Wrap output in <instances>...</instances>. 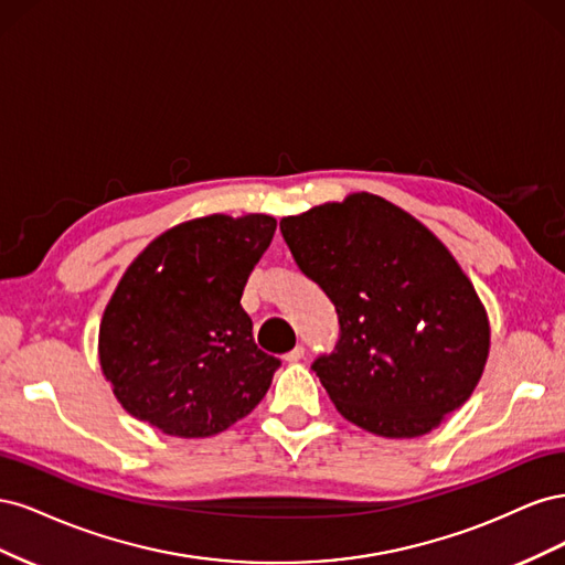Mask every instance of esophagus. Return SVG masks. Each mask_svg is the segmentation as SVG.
<instances>
[{"mask_svg": "<svg viewBox=\"0 0 565 565\" xmlns=\"http://www.w3.org/2000/svg\"><path fill=\"white\" fill-rule=\"evenodd\" d=\"M303 358V347H295L289 353H285V361L287 363H299Z\"/></svg>", "mask_w": 565, "mask_h": 565, "instance_id": "esophagus-1", "label": "esophagus"}]
</instances>
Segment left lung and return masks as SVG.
<instances>
[{"mask_svg":"<svg viewBox=\"0 0 565 565\" xmlns=\"http://www.w3.org/2000/svg\"><path fill=\"white\" fill-rule=\"evenodd\" d=\"M297 266L339 316L313 370L339 415L384 438L429 434L481 382L490 322L450 249L413 214L351 193L280 221Z\"/></svg>","mask_w":565,"mask_h":565,"instance_id":"1","label":"left lung"}]
</instances>
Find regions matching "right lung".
Segmentation results:
<instances>
[{
  "mask_svg": "<svg viewBox=\"0 0 565 565\" xmlns=\"http://www.w3.org/2000/svg\"><path fill=\"white\" fill-rule=\"evenodd\" d=\"M278 221L210 214L158 235L125 270L98 328L117 403L167 436L207 438L249 415L280 361L241 306Z\"/></svg>",
  "mask_w": 565,
  "mask_h": 565,
  "instance_id": "1",
  "label": "right lung"
}]
</instances>
